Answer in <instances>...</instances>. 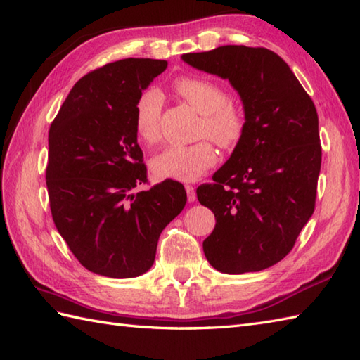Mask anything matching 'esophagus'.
I'll list each match as a JSON object with an SVG mask.
<instances>
[{
	"instance_id": "esophagus-1",
	"label": "esophagus",
	"mask_w": 360,
	"mask_h": 360,
	"mask_svg": "<svg viewBox=\"0 0 360 360\" xmlns=\"http://www.w3.org/2000/svg\"><path fill=\"white\" fill-rule=\"evenodd\" d=\"M186 192H187V200L188 202H195L196 201V192H195V187L186 184Z\"/></svg>"
}]
</instances>
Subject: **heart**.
<instances>
[{"mask_svg": "<svg viewBox=\"0 0 360 360\" xmlns=\"http://www.w3.org/2000/svg\"><path fill=\"white\" fill-rule=\"evenodd\" d=\"M178 94L201 112L198 136H207L223 148H232L241 141L246 119L241 108L229 101L219 83L202 77H181L174 82ZM164 96L156 86L145 88L134 102V128L145 143L160 139V116ZM213 143L202 139L192 145H172L151 160L153 172L159 178L196 181L217 164Z\"/></svg>", "mask_w": 360, "mask_h": 360, "instance_id": "1", "label": "heart"}]
</instances>
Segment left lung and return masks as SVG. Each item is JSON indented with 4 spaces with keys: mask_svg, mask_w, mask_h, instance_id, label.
Here are the masks:
<instances>
[{
    "mask_svg": "<svg viewBox=\"0 0 360 360\" xmlns=\"http://www.w3.org/2000/svg\"><path fill=\"white\" fill-rule=\"evenodd\" d=\"M182 60L231 82L246 119L212 184L196 188L217 219L204 255L224 274L267 269L289 254L316 207L322 147L314 102L285 60L266 48L227 44Z\"/></svg>",
    "mask_w": 360,
    "mask_h": 360,
    "instance_id": "8db88e82",
    "label": "left lung"
}]
</instances>
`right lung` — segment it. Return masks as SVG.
I'll return each mask as SVG.
<instances>
[{
  "label": "right lung",
  "instance_id": "right-lung-1",
  "mask_svg": "<svg viewBox=\"0 0 360 360\" xmlns=\"http://www.w3.org/2000/svg\"><path fill=\"white\" fill-rule=\"evenodd\" d=\"M165 60L125 58L75 83L49 128L46 186L52 219L88 271L131 278L155 263L160 232L187 202L184 186L165 179L145 192L134 102Z\"/></svg>",
  "mask_w": 360,
  "mask_h": 360
}]
</instances>
